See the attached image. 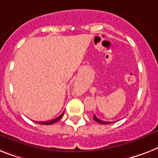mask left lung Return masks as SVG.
<instances>
[{
  "mask_svg": "<svg viewBox=\"0 0 158 158\" xmlns=\"http://www.w3.org/2000/svg\"><path fill=\"white\" fill-rule=\"evenodd\" d=\"M94 120L96 122H98V123H100V124H110V123H112L111 122H104V121H102V120L99 119L95 115H94Z\"/></svg>",
  "mask_w": 158,
  "mask_h": 158,
  "instance_id": "left-lung-1",
  "label": "left lung"
}]
</instances>
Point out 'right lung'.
Masks as SVG:
<instances>
[{
	"label": "right lung",
	"instance_id": "add662e5",
	"mask_svg": "<svg viewBox=\"0 0 158 158\" xmlns=\"http://www.w3.org/2000/svg\"><path fill=\"white\" fill-rule=\"evenodd\" d=\"M64 116V113H62L59 117H56V118H55V119L53 120H50V121H47V122H35L36 123H38V124H41V125H51L53 124V123H55V122H57L59 120H60L62 118V117Z\"/></svg>",
	"mask_w": 158,
	"mask_h": 158
}]
</instances>
